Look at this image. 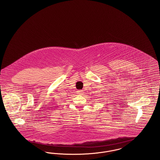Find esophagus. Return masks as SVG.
<instances>
[{"label": "esophagus", "mask_w": 160, "mask_h": 160, "mask_svg": "<svg viewBox=\"0 0 160 160\" xmlns=\"http://www.w3.org/2000/svg\"><path fill=\"white\" fill-rule=\"evenodd\" d=\"M83 93L84 92H83V91L82 90H79V91H77V94H79V95H83Z\"/></svg>", "instance_id": "obj_1"}]
</instances>
